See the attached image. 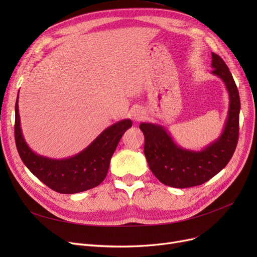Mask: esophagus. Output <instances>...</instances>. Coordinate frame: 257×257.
<instances>
[{"mask_svg": "<svg viewBox=\"0 0 257 257\" xmlns=\"http://www.w3.org/2000/svg\"><path fill=\"white\" fill-rule=\"evenodd\" d=\"M146 116V112L143 108H136L133 111H132V118L135 121H142Z\"/></svg>", "mask_w": 257, "mask_h": 257, "instance_id": "34e87169", "label": "esophagus"}]
</instances>
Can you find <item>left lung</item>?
<instances>
[{"instance_id": "obj_1", "label": "left lung", "mask_w": 257, "mask_h": 257, "mask_svg": "<svg viewBox=\"0 0 257 257\" xmlns=\"http://www.w3.org/2000/svg\"><path fill=\"white\" fill-rule=\"evenodd\" d=\"M212 74L220 77L227 89V119L220 137L203 150L194 151L178 146L169 132L160 124L143 122L145 155L151 172L165 185L184 189L210 180L227 165L234 154L239 136L240 98L231 73L221 57L212 52Z\"/></svg>"}]
</instances>
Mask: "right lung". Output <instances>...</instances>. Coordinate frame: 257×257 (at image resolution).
I'll list each match as a JSON object with an SVG mask.
<instances>
[{
    "instance_id": "obj_1",
    "label": "right lung",
    "mask_w": 257,
    "mask_h": 257,
    "mask_svg": "<svg viewBox=\"0 0 257 257\" xmlns=\"http://www.w3.org/2000/svg\"><path fill=\"white\" fill-rule=\"evenodd\" d=\"M130 127V119L121 120L104 130L84 150L74 157L54 160L38 155L28 146L20 125L18 97L15 106V139L22 162L43 183L62 194L83 192L102 183L115 148Z\"/></svg>"
}]
</instances>
